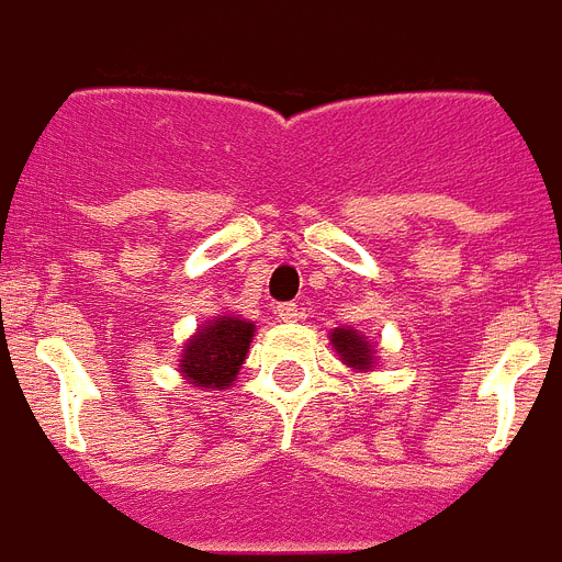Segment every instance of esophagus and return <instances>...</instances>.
Masks as SVG:
<instances>
[{"mask_svg":"<svg viewBox=\"0 0 562 562\" xmlns=\"http://www.w3.org/2000/svg\"><path fill=\"white\" fill-rule=\"evenodd\" d=\"M278 318H281V322H299V318H302V307L295 302L278 304Z\"/></svg>","mask_w":562,"mask_h":562,"instance_id":"1","label":"esophagus"}]
</instances>
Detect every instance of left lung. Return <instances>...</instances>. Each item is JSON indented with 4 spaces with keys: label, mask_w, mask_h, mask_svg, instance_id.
Wrapping results in <instances>:
<instances>
[{
    "label": "left lung",
    "mask_w": 562,
    "mask_h": 562,
    "mask_svg": "<svg viewBox=\"0 0 562 562\" xmlns=\"http://www.w3.org/2000/svg\"><path fill=\"white\" fill-rule=\"evenodd\" d=\"M330 342H334L339 357H342L351 368H371V345H368L357 330L336 327L334 334H330Z\"/></svg>",
    "instance_id": "left-lung-1"
}]
</instances>
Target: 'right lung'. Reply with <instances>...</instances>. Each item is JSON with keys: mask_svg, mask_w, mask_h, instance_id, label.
Returning <instances> with one entry per match:
<instances>
[{"mask_svg": "<svg viewBox=\"0 0 562 562\" xmlns=\"http://www.w3.org/2000/svg\"><path fill=\"white\" fill-rule=\"evenodd\" d=\"M255 325L244 318L223 316L205 325L200 334L186 345V353L179 359L188 383L200 389H223L235 380L237 368L244 366L249 342H252Z\"/></svg>", "mask_w": 562, "mask_h": 562, "instance_id": "obj_1", "label": "right lung"}]
</instances>
